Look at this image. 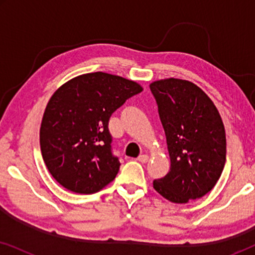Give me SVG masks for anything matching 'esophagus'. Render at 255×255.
<instances>
[{"label":"esophagus","mask_w":255,"mask_h":255,"mask_svg":"<svg viewBox=\"0 0 255 255\" xmlns=\"http://www.w3.org/2000/svg\"><path fill=\"white\" fill-rule=\"evenodd\" d=\"M137 160H138L139 162H141V163H146L149 160V156L146 155V154H141V155L138 156Z\"/></svg>","instance_id":"34e87169"}]
</instances>
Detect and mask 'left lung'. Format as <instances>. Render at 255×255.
I'll use <instances>...</instances> for the list:
<instances>
[{"instance_id":"left-lung-1","label":"left lung","mask_w":255,"mask_h":255,"mask_svg":"<svg viewBox=\"0 0 255 255\" xmlns=\"http://www.w3.org/2000/svg\"><path fill=\"white\" fill-rule=\"evenodd\" d=\"M165 130L170 169L153 188L173 203H188L208 194L226 160L225 128L217 108L195 83L181 79L149 85Z\"/></svg>"}]
</instances>
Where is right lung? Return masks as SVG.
Segmentation results:
<instances>
[{"label":"right lung","instance_id":"1","mask_svg":"<svg viewBox=\"0 0 255 255\" xmlns=\"http://www.w3.org/2000/svg\"><path fill=\"white\" fill-rule=\"evenodd\" d=\"M140 92L137 82L95 72L69 80L52 95L39 137L44 162L57 182L73 193L94 194L114 181L121 163L111 151L109 120Z\"/></svg>","mask_w":255,"mask_h":255}]
</instances>
